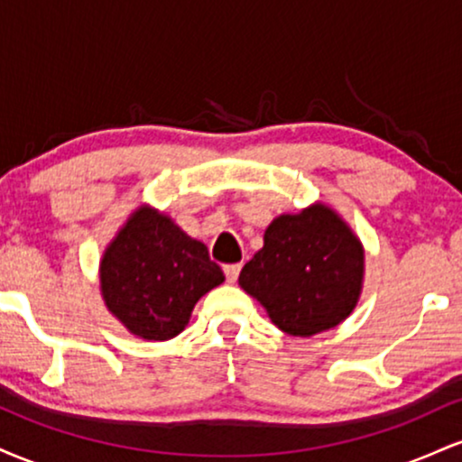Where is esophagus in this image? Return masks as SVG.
<instances>
[{
  "label": "esophagus",
  "instance_id": "esophagus-1",
  "mask_svg": "<svg viewBox=\"0 0 462 462\" xmlns=\"http://www.w3.org/2000/svg\"><path fill=\"white\" fill-rule=\"evenodd\" d=\"M224 273H226L227 282H236L238 273H241V264H226Z\"/></svg>",
  "mask_w": 462,
  "mask_h": 462
}]
</instances>
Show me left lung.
Here are the masks:
<instances>
[{"mask_svg": "<svg viewBox=\"0 0 462 462\" xmlns=\"http://www.w3.org/2000/svg\"><path fill=\"white\" fill-rule=\"evenodd\" d=\"M363 280V243L323 201L275 217L263 247L238 275L241 289L291 337H312L346 321L356 309Z\"/></svg>", "mask_w": 462, "mask_h": 462, "instance_id": "1", "label": "left lung"}]
</instances>
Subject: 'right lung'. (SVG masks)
<instances>
[{"instance_id": "right-lung-1", "label": "right lung", "mask_w": 462, "mask_h": 462, "mask_svg": "<svg viewBox=\"0 0 462 462\" xmlns=\"http://www.w3.org/2000/svg\"><path fill=\"white\" fill-rule=\"evenodd\" d=\"M224 280L204 243L150 204L132 210L99 261L106 309L145 341L178 337L201 295Z\"/></svg>"}]
</instances>
